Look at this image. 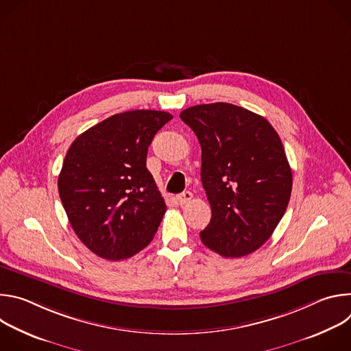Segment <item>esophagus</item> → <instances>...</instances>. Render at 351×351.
Listing matches in <instances>:
<instances>
[{"label":"esophagus","mask_w":351,"mask_h":351,"mask_svg":"<svg viewBox=\"0 0 351 351\" xmlns=\"http://www.w3.org/2000/svg\"><path fill=\"white\" fill-rule=\"evenodd\" d=\"M191 198H193L191 191H183L182 194H178V195H176V202H178V204L184 206V204H187L189 202H191Z\"/></svg>","instance_id":"obj_1"}]
</instances>
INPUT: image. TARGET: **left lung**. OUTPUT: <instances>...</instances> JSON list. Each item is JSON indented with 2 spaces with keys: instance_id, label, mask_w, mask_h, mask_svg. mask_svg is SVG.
Wrapping results in <instances>:
<instances>
[{
  "instance_id": "obj_1",
  "label": "left lung",
  "mask_w": 351,
  "mask_h": 351,
  "mask_svg": "<svg viewBox=\"0 0 351 351\" xmlns=\"http://www.w3.org/2000/svg\"><path fill=\"white\" fill-rule=\"evenodd\" d=\"M202 145V182L211 206L204 245L226 258L258 250L280 222L293 176L272 125L245 108L214 103L180 112Z\"/></svg>"
}]
</instances>
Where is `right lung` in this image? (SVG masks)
Returning <instances> with one entry per match:
<instances>
[{
  "instance_id": "right-lung-1",
  "label": "right lung",
  "mask_w": 351,
  "mask_h": 351,
  "mask_svg": "<svg viewBox=\"0 0 351 351\" xmlns=\"http://www.w3.org/2000/svg\"><path fill=\"white\" fill-rule=\"evenodd\" d=\"M164 111L112 115L75 138L58 176L72 229L98 257L130 258L153 240L167 206L145 167Z\"/></svg>"
}]
</instances>
